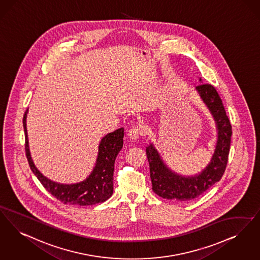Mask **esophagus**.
I'll return each mask as SVG.
<instances>
[{
    "mask_svg": "<svg viewBox=\"0 0 260 260\" xmlns=\"http://www.w3.org/2000/svg\"><path fill=\"white\" fill-rule=\"evenodd\" d=\"M143 134H144V132L141 126H134V127L129 128V131L127 132V137L132 140H135L139 136L143 135Z\"/></svg>",
    "mask_w": 260,
    "mask_h": 260,
    "instance_id": "1",
    "label": "esophagus"
}]
</instances>
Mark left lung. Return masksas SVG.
Wrapping results in <instances>:
<instances>
[{
    "label": "left lung",
    "mask_w": 260,
    "mask_h": 260,
    "mask_svg": "<svg viewBox=\"0 0 260 260\" xmlns=\"http://www.w3.org/2000/svg\"><path fill=\"white\" fill-rule=\"evenodd\" d=\"M201 81V79H200ZM197 90L214 116L218 127V141L215 153L206 168L192 177L179 176L164 164L155 147H146L150 167L153 191L160 198L185 202L198 198L209 187L220 180L228 165L232 126L216 88L211 84L201 83Z\"/></svg>",
    "instance_id": "8db88e82"
}]
</instances>
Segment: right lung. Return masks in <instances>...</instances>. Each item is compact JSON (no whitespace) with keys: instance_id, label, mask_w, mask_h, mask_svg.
I'll return each instance as SVG.
<instances>
[{"instance_id":"right-lung-1","label":"right lung","mask_w":260,"mask_h":260,"mask_svg":"<svg viewBox=\"0 0 260 260\" xmlns=\"http://www.w3.org/2000/svg\"><path fill=\"white\" fill-rule=\"evenodd\" d=\"M28 109L23 118L25 132L26 156L32 173L39 179L42 186L54 198L63 204L73 206H89L104 202L113 193V174L116 156L123 147L124 128L121 127L111 134L105 135L99 146L96 164L91 175L81 183L62 185L48 180L35 167L29 151V141L26 127V117Z\"/></svg>"}]
</instances>
